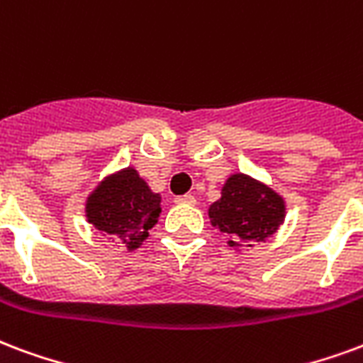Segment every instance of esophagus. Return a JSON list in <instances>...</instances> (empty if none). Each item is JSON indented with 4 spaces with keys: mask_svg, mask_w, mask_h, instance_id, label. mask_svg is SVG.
Returning <instances> with one entry per match:
<instances>
[{
    "mask_svg": "<svg viewBox=\"0 0 363 363\" xmlns=\"http://www.w3.org/2000/svg\"><path fill=\"white\" fill-rule=\"evenodd\" d=\"M177 203H184V206H196V198L192 194L179 196V198H177Z\"/></svg>",
    "mask_w": 363,
    "mask_h": 363,
    "instance_id": "34e87169",
    "label": "esophagus"
}]
</instances>
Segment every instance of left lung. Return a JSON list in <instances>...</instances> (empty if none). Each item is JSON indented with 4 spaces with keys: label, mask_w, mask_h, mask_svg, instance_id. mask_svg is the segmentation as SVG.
Returning a JSON list of instances; mask_svg holds the SVG:
<instances>
[{
    "label": "left lung",
    "mask_w": 363,
    "mask_h": 363,
    "mask_svg": "<svg viewBox=\"0 0 363 363\" xmlns=\"http://www.w3.org/2000/svg\"><path fill=\"white\" fill-rule=\"evenodd\" d=\"M209 221L229 235L230 248H252L279 230L286 216V203L265 182L244 173H233L225 181L221 198L209 206Z\"/></svg>",
    "instance_id": "1"
}]
</instances>
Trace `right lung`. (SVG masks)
Segmentation results:
<instances>
[{"label":"right lung","instance_id":"right-lung-1","mask_svg":"<svg viewBox=\"0 0 363 363\" xmlns=\"http://www.w3.org/2000/svg\"><path fill=\"white\" fill-rule=\"evenodd\" d=\"M84 213L94 229L134 252L157 223L161 194L147 186L136 169L125 167L98 182L86 198Z\"/></svg>","mask_w":363,"mask_h":363}]
</instances>
